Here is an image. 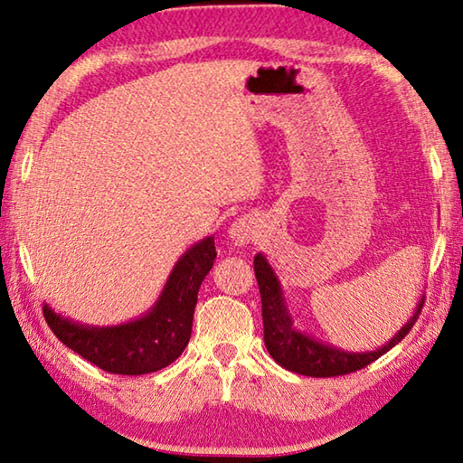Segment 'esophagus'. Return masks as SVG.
I'll return each instance as SVG.
<instances>
[{
  "label": "esophagus",
  "instance_id": "1",
  "mask_svg": "<svg viewBox=\"0 0 463 463\" xmlns=\"http://www.w3.org/2000/svg\"><path fill=\"white\" fill-rule=\"evenodd\" d=\"M253 234H255V222L247 216L237 218V221H234L229 229V239L232 241V245H237V247L247 245V242L253 239Z\"/></svg>",
  "mask_w": 463,
  "mask_h": 463
}]
</instances>
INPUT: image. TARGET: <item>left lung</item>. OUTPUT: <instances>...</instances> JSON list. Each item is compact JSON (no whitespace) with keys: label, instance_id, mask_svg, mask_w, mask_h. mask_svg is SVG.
<instances>
[{"label":"left lung","instance_id":"1","mask_svg":"<svg viewBox=\"0 0 463 463\" xmlns=\"http://www.w3.org/2000/svg\"><path fill=\"white\" fill-rule=\"evenodd\" d=\"M253 263L261 292L265 347L276 359V364L286 367L288 372L310 375V378H331V375L351 373L370 365L409 335L414 320L420 315L422 302H425V296L419 298L411 318L382 347L373 351H347L298 328L292 312L288 308L284 288H281V281L268 257L257 253Z\"/></svg>","mask_w":463,"mask_h":463}]
</instances>
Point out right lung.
<instances>
[{
    "label": "right lung",
    "mask_w": 463,
    "mask_h": 463,
    "mask_svg": "<svg viewBox=\"0 0 463 463\" xmlns=\"http://www.w3.org/2000/svg\"><path fill=\"white\" fill-rule=\"evenodd\" d=\"M214 260V237L194 242L175 261L153 307L127 323L108 326L80 323L62 317L46 302L44 318L62 345L99 370L120 375L159 372L174 364L190 343L198 289Z\"/></svg>",
    "instance_id": "add662e5"
}]
</instances>
